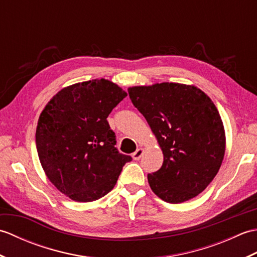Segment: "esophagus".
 Listing matches in <instances>:
<instances>
[{
    "mask_svg": "<svg viewBox=\"0 0 257 257\" xmlns=\"http://www.w3.org/2000/svg\"><path fill=\"white\" fill-rule=\"evenodd\" d=\"M144 152H145V149L144 148H138L137 150H136L134 154H133V158L135 160H139L140 158H141V156L144 155Z\"/></svg>",
    "mask_w": 257,
    "mask_h": 257,
    "instance_id": "1",
    "label": "esophagus"
}]
</instances>
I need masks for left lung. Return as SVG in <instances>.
<instances>
[{"mask_svg": "<svg viewBox=\"0 0 257 257\" xmlns=\"http://www.w3.org/2000/svg\"><path fill=\"white\" fill-rule=\"evenodd\" d=\"M163 154L162 167L148 174L154 193L182 203L206 189L225 154V130L214 102L194 85L157 83L128 88Z\"/></svg>", "mask_w": 257, "mask_h": 257, "instance_id": "8db88e82", "label": "left lung"}]
</instances>
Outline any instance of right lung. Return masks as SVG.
Here are the masks:
<instances>
[{
    "instance_id": "obj_1",
    "label": "right lung",
    "mask_w": 257,
    "mask_h": 257,
    "mask_svg": "<svg viewBox=\"0 0 257 257\" xmlns=\"http://www.w3.org/2000/svg\"><path fill=\"white\" fill-rule=\"evenodd\" d=\"M127 96L105 78L64 87L46 103L36 127V148L47 179L76 202H91L113 189L132 160L114 148L107 121Z\"/></svg>"
}]
</instances>
